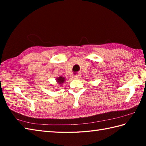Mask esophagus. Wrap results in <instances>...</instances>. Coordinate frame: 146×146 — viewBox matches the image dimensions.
Listing matches in <instances>:
<instances>
[{"label":"esophagus","mask_w":146,"mask_h":146,"mask_svg":"<svg viewBox=\"0 0 146 146\" xmlns=\"http://www.w3.org/2000/svg\"><path fill=\"white\" fill-rule=\"evenodd\" d=\"M82 77V75L81 74H78V75H76L75 76V79H79Z\"/></svg>","instance_id":"esophagus-1"}]
</instances>
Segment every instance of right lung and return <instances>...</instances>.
I'll return each mask as SVG.
<instances>
[{
  "instance_id": "obj_1",
  "label": "right lung",
  "mask_w": 146,
  "mask_h": 146,
  "mask_svg": "<svg viewBox=\"0 0 146 146\" xmlns=\"http://www.w3.org/2000/svg\"><path fill=\"white\" fill-rule=\"evenodd\" d=\"M64 81H65V78L63 76H60L56 78L57 83L60 84V85H62V84H63V83L64 82Z\"/></svg>"
}]
</instances>
